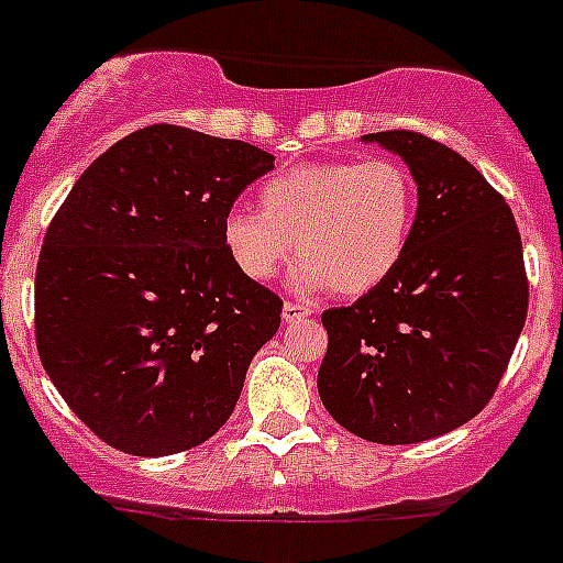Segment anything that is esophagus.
Returning a JSON list of instances; mask_svg holds the SVG:
<instances>
[{
	"mask_svg": "<svg viewBox=\"0 0 563 563\" xmlns=\"http://www.w3.org/2000/svg\"><path fill=\"white\" fill-rule=\"evenodd\" d=\"M311 314V309L309 306H303V303H286L283 306V320H286V323H300V320H306Z\"/></svg>",
	"mask_w": 563,
	"mask_h": 563,
	"instance_id": "1",
	"label": "esophagus"
}]
</instances>
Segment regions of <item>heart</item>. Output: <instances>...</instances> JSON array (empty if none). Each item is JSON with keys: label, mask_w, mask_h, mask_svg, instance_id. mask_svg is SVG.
Instances as JSON below:
<instances>
[{"label": "heart", "mask_w": 563, "mask_h": 563, "mask_svg": "<svg viewBox=\"0 0 563 563\" xmlns=\"http://www.w3.org/2000/svg\"><path fill=\"white\" fill-rule=\"evenodd\" d=\"M260 211L223 217V249L249 280H272L297 249L295 286L366 295L404 260L418 191L398 159H329L274 174Z\"/></svg>", "instance_id": "b5f03b06"}]
</instances>
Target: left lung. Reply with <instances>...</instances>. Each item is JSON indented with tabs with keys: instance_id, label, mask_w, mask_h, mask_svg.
<instances>
[{
	"instance_id": "1",
	"label": "left lung",
	"mask_w": 563,
	"mask_h": 563,
	"mask_svg": "<svg viewBox=\"0 0 563 563\" xmlns=\"http://www.w3.org/2000/svg\"><path fill=\"white\" fill-rule=\"evenodd\" d=\"M361 140L409 165L418 214L398 268L352 306L323 311L318 391L363 441H432L475 418L507 372L530 306L521 234L457 151L415 131Z\"/></svg>"
}]
</instances>
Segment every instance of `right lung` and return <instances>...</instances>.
<instances>
[{"label": "right lung", "instance_id": "right-lung-1", "mask_svg": "<svg viewBox=\"0 0 563 563\" xmlns=\"http://www.w3.org/2000/svg\"><path fill=\"white\" fill-rule=\"evenodd\" d=\"M274 168L257 145L148 125L99 154L51 220L36 349L97 438L159 457L209 441L280 329L283 300L223 249V217Z\"/></svg>", "mask_w": 563, "mask_h": 563}]
</instances>
